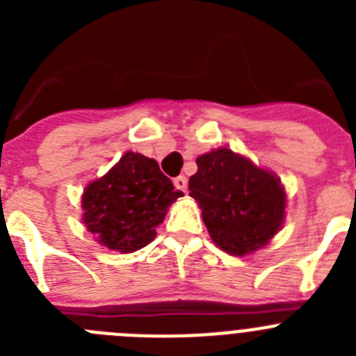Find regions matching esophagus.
Listing matches in <instances>:
<instances>
[{
    "instance_id": "34e87169",
    "label": "esophagus",
    "mask_w": 356,
    "mask_h": 356,
    "mask_svg": "<svg viewBox=\"0 0 356 356\" xmlns=\"http://www.w3.org/2000/svg\"><path fill=\"white\" fill-rule=\"evenodd\" d=\"M175 187L180 188V191H184V193H187V178H185V176H176Z\"/></svg>"
}]
</instances>
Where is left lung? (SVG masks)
<instances>
[{
	"mask_svg": "<svg viewBox=\"0 0 356 356\" xmlns=\"http://www.w3.org/2000/svg\"><path fill=\"white\" fill-rule=\"evenodd\" d=\"M196 163L188 196L197 201L212 241L238 257L266 246L285 217L287 196L278 176L228 147L197 156Z\"/></svg>",
	"mask_w": 356,
	"mask_h": 356,
	"instance_id": "obj_1",
	"label": "left lung"
}]
</instances>
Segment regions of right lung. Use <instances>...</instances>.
<instances>
[{"instance_id":"add662e5","label":"right lung","mask_w":356,"mask_h":356,"mask_svg":"<svg viewBox=\"0 0 356 356\" xmlns=\"http://www.w3.org/2000/svg\"><path fill=\"white\" fill-rule=\"evenodd\" d=\"M180 196L156 160L127 151L103 178L85 187L83 222L99 244L131 253L155 238V228Z\"/></svg>"}]
</instances>
